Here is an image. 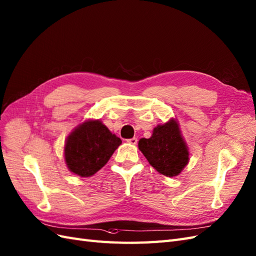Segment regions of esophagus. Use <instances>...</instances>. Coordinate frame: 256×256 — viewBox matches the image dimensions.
<instances>
[{
  "instance_id": "34e87169",
  "label": "esophagus",
  "mask_w": 256,
  "mask_h": 256,
  "mask_svg": "<svg viewBox=\"0 0 256 256\" xmlns=\"http://www.w3.org/2000/svg\"><path fill=\"white\" fill-rule=\"evenodd\" d=\"M128 144H137V138L136 137H133V138H130V140H126Z\"/></svg>"
}]
</instances>
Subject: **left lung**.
<instances>
[{
  "label": "left lung",
  "mask_w": 256,
  "mask_h": 256,
  "mask_svg": "<svg viewBox=\"0 0 256 256\" xmlns=\"http://www.w3.org/2000/svg\"><path fill=\"white\" fill-rule=\"evenodd\" d=\"M138 148L150 165L167 177L177 176L188 162V151L174 120L154 128L150 138H142Z\"/></svg>",
  "instance_id": "obj_1"
}]
</instances>
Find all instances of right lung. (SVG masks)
<instances>
[{"instance_id": "add662e5", "label": "right lung", "mask_w": 256, "mask_h": 256, "mask_svg": "<svg viewBox=\"0 0 256 256\" xmlns=\"http://www.w3.org/2000/svg\"><path fill=\"white\" fill-rule=\"evenodd\" d=\"M122 144L100 120L86 121L72 132L64 148L68 170L80 177H90L103 167Z\"/></svg>"}]
</instances>
